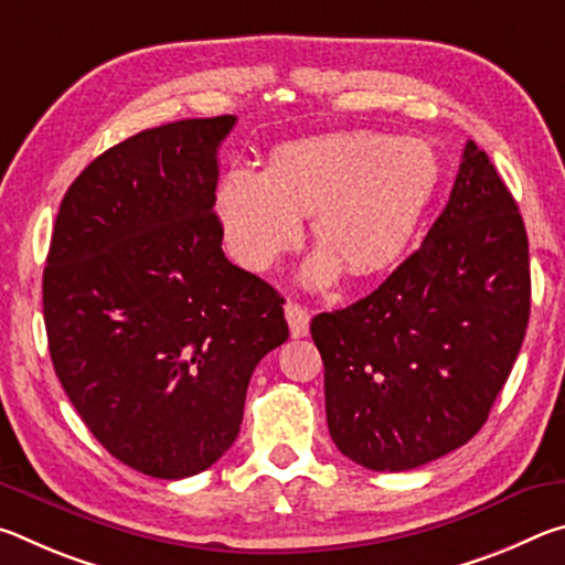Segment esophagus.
<instances>
[{
  "mask_svg": "<svg viewBox=\"0 0 565 565\" xmlns=\"http://www.w3.org/2000/svg\"><path fill=\"white\" fill-rule=\"evenodd\" d=\"M284 313H286V321H289V331L294 339H301L309 333V321H311L309 309H303V306L296 301H289L284 306Z\"/></svg>",
  "mask_w": 565,
  "mask_h": 565,
  "instance_id": "34e87169",
  "label": "esophagus"
}]
</instances>
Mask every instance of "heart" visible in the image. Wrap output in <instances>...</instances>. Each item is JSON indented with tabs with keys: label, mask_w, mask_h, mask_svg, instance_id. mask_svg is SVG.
I'll list each match as a JSON object with an SVG mask.
<instances>
[{
	"label": "heart",
	"mask_w": 565,
	"mask_h": 565,
	"mask_svg": "<svg viewBox=\"0 0 565 565\" xmlns=\"http://www.w3.org/2000/svg\"><path fill=\"white\" fill-rule=\"evenodd\" d=\"M441 161L431 145L356 131L303 139L276 151L271 169L234 164L216 209L234 259L266 271L299 244L303 214L323 246L303 279L329 286L341 266L353 276L388 269L431 206Z\"/></svg>",
	"instance_id": "heart-1"
}]
</instances>
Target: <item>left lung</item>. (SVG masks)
Returning <instances> with one entry per match:
<instances>
[{"label": "left lung", "mask_w": 565, "mask_h": 565, "mask_svg": "<svg viewBox=\"0 0 565 565\" xmlns=\"http://www.w3.org/2000/svg\"><path fill=\"white\" fill-rule=\"evenodd\" d=\"M529 313L523 218L468 141L420 248L366 299L311 321L333 444L371 471H411L468 444L511 374Z\"/></svg>", "instance_id": "1"}]
</instances>
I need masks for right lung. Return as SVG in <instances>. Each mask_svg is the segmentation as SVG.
<instances>
[{
    "label": "right lung",
    "mask_w": 565,
    "mask_h": 565,
    "mask_svg": "<svg viewBox=\"0 0 565 565\" xmlns=\"http://www.w3.org/2000/svg\"><path fill=\"white\" fill-rule=\"evenodd\" d=\"M236 117L124 139L74 179L42 281L56 376L134 471H206L238 436L252 374L289 339L284 299L222 252L216 151Z\"/></svg>",
    "instance_id": "right-lung-1"
}]
</instances>
